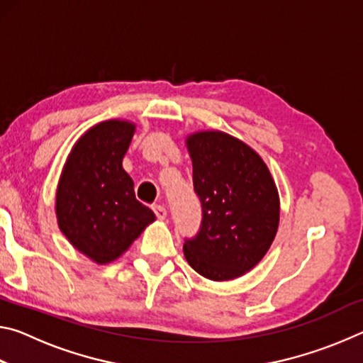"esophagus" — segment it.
<instances>
[{"instance_id":"34e87169","label":"esophagus","mask_w":363,"mask_h":363,"mask_svg":"<svg viewBox=\"0 0 363 363\" xmlns=\"http://www.w3.org/2000/svg\"><path fill=\"white\" fill-rule=\"evenodd\" d=\"M153 213H155V216H157L160 220L167 219V208L162 206V205L153 206Z\"/></svg>"}]
</instances>
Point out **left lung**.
<instances>
[{"label": "left lung", "mask_w": 363, "mask_h": 363, "mask_svg": "<svg viewBox=\"0 0 363 363\" xmlns=\"http://www.w3.org/2000/svg\"><path fill=\"white\" fill-rule=\"evenodd\" d=\"M186 145L203 219L199 235L184 243V256L213 281L242 277L277 235L280 199L274 177L259 153L227 133L196 131Z\"/></svg>", "instance_id": "1"}]
</instances>
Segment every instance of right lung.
Instances as JSON below:
<instances>
[{"label":"right lung","instance_id":"right-lung-1","mask_svg":"<svg viewBox=\"0 0 363 363\" xmlns=\"http://www.w3.org/2000/svg\"><path fill=\"white\" fill-rule=\"evenodd\" d=\"M134 131L128 120L97 123L73 144L59 177V229L96 264L118 259L155 220L150 208L136 200L134 182L123 169Z\"/></svg>","mask_w":363,"mask_h":363}]
</instances>
